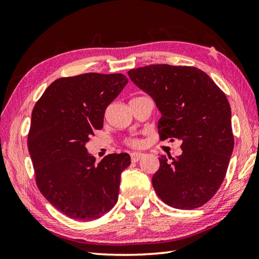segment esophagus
I'll return each instance as SVG.
<instances>
[{
    "label": "esophagus",
    "mask_w": 259,
    "mask_h": 259,
    "mask_svg": "<svg viewBox=\"0 0 259 259\" xmlns=\"http://www.w3.org/2000/svg\"><path fill=\"white\" fill-rule=\"evenodd\" d=\"M142 157H144V153H139V152L131 153V161H133V162L139 161Z\"/></svg>",
    "instance_id": "1"
}]
</instances>
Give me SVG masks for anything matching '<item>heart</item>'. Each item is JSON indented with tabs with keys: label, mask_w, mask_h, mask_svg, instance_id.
<instances>
[{
	"label": "heart",
	"mask_w": 259,
	"mask_h": 259,
	"mask_svg": "<svg viewBox=\"0 0 259 259\" xmlns=\"http://www.w3.org/2000/svg\"><path fill=\"white\" fill-rule=\"evenodd\" d=\"M126 144H128L129 146L131 147H140L141 146V141L138 140V139H129L128 141H126Z\"/></svg>",
	"instance_id": "1"
}]
</instances>
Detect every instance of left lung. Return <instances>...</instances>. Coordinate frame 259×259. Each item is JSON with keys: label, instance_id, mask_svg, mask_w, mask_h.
Wrapping results in <instances>:
<instances>
[{"label": "left lung", "instance_id": "obj_1", "mask_svg": "<svg viewBox=\"0 0 259 259\" xmlns=\"http://www.w3.org/2000/svg\"><path fill=\"white\" fill-rule=\"evenodd\" d=\"M156 102L160 140L181 141L180 156H161L152 177L159 198L177 209L198 208L222 186L234 149L232 110L225 93L194 67L152 64L128 71Z\"/></svg>", "mask_w": 259, "mask_h": 259}]
</instances>
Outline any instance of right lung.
Returning <instances> with one entry per match:
<instances>
[{"label":"right lung","mask_w":259,"mask_h":259,"mask_svg":"<svg viewBox=\"0 0 259 259\" xmlns=\"http://www.w3.org/2000/svg\"><path fill=\"white\" fill-rule=\"evenodd\" d=\"M128 83L121 73L60 78L47 88L32 111L27 149L37 188L59 211L76 221L98 219L118 200L128 153L96 163L85 144L103 126L107 107Z\"/></svg>","instance_id":"add662e5"}]
</instances>
